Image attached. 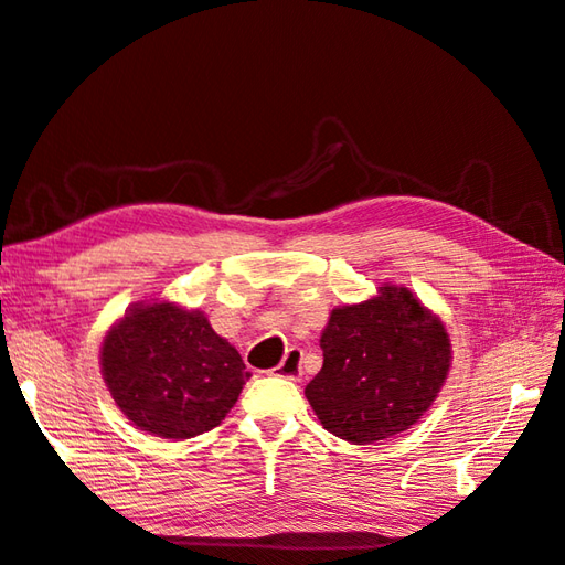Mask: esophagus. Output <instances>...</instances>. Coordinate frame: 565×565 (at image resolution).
Segmentation results:
<instances>
[{
	"mask_svg": "<svg viewBox=\"0 0 565 565\" xmlns=\"http://www.w3.org/2000/svg\"><path fill=\"white\" fill-rule=\"evenodd\" d=\"M302 358H305L302 350L290 348V350H287V355L282 358L280 365L273 370V374H275V377L299 382V377H302Z\"/></svg>",
	"mask_w": 565,
	"mask_h": 565,
	"instance_id": "34e87169",
	"label": "esophagus"
}]
</instances>
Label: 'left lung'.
Segmentation results:
<instances>
[{
	"label": "left lung",
	"mask_w": 565,
	"mask_h": 565,
	"mask_svg": "<svg viewBox=\"0 0 565 565\" xmlns=\"http://www.w3.org/2000/svg\"><path fill=\"white\" fill-rule=\"evenodd\" d=\"M319 343L323 365L305 396L323 428L353 445L416 425L452 367L443 319L404 285L384 282L365 302L335 307Z\"/></svg>",
	"instance_id": "8db88e82"
}]
</instances>
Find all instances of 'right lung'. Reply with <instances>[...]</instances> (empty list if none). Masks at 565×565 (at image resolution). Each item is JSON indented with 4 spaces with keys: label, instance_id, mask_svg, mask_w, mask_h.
<instances>
[{
    "label": "right lung",
    "instance_id": "right-lung-1",
    "mask_svg": "<svg viewBox=\"0 0 565 565\" xmlns=\"http://www.w3.org/2000/svg\"><path fill=\"white\" fill-rule=\"evenodd\" d=\"M108 392L135 428L188 440L224 420L250 372L200 309L145 299L110 326L102 343Z\"/></svg>",
    "mask_w": 565,
    "mask_h": 565
}]
</instances>
